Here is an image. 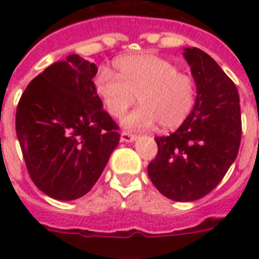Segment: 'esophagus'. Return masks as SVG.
Segmentation results:
<instances>
[{"instance_id": "obj_1", "label": "esophagus", "mask_w": 259, "mask_h": 259, "mask_svg": "<svg viewBox=\"0 0 259 259\" xmlns=\"http://www.w3.org/2000/svg\"><path fill=\"white\" fill-rule=\"evenodd\" d=\"M137 138V136L133 133H129V132H122L121 133V141L122 142H132Z\"/></svg>"}]
</instances>
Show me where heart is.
I'll return each instance as SVG.
<instances>
[{
  "label": "heart",
  "instance_id": "1",
  "mask_svg": "<svg viewBox=\"0 0 259 259\" xmlns=\"http://www.w3.org/2000/svg\"><path fill=\"white\" fill-rule=\"evenodd\" d=\"M117 75L102 70L95 91L106 111L122 118L136 102L141 105L123 119L129 129H145L156 122L164 130L177 129L191 115L196 103V83L179 72L169 60L156 55H127L114 63Z\"/></svg>",
  "mask_w": 259,
  "mask_h": 259
}]
</instances>
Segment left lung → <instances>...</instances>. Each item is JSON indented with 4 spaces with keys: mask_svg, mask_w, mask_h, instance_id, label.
I'll return each mask as SVG.
<instances>
[{
    "mask_svg": "<svg viewBox=\"0 0 259 259\" xmlns=\"http://www.w3.org/2000/svg\"><path fill=\"white\" fill-rule=\"evenodd\" d=\"M184 58L196 103L175 133L154 138L158 152L148 175L168 199L193 201L211 192L237 158L242 121L237 86L218 63L199 48H185Z\"/></svg>",
    "mask_w": 259,
    "mask_h": 259,
    "instance_id": "1",
    "label": "left lung"
}]
</instances>
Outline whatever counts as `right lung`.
Listing matches in <instances>:
<instances>
[{"label":"right lung","instance_id":"1","mask_svg":"<svg viewBox=\"0 0 259 259\" xmlns=\"http://www.w3.org/2000/svg\"><path fill=\"white\" fill-rule=\"evenodd\" d=\"M98 67L79 55L54 63L22 93L16 133L30 179L56 200L84 196L121 134L95 91Z\"/></svg>","mask_w":259,"mask_h":259}]
</instances>
